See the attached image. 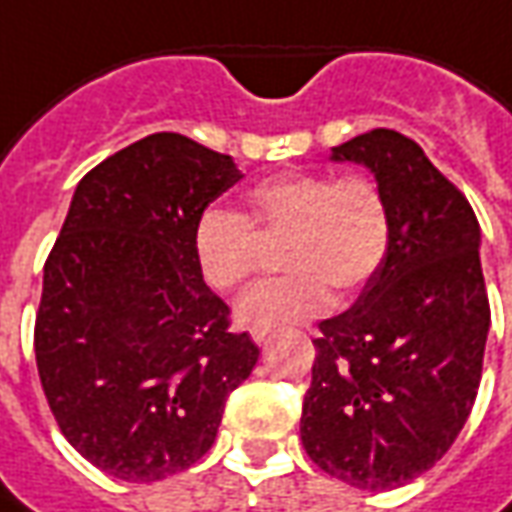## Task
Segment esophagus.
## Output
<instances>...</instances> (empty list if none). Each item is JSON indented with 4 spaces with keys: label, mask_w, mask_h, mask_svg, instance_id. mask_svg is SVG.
<instances>
[{
    "label": "esophagus",
    "mask_w": 512,
    "mask_h": 512,
    "mask_svg": "<svg viewBox=\"0 0 512 512\" xmlns=\"http://www.w3.org/2000/svg\"><path fill=\"white\" fill-rule=\"evenodd\" d=\"M252 340L257 345H266L268 343V329H252Z\"/></svg>",
    "instance_id": "34e87169"
}]
</instances>
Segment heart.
Masks as SVG:
<instances>
[{
  "label": "heart",
  "mask_w": 512,
  "mask_h": 512,
  "mask_svg": "<svg viewBox=\"0 0 512 512\" xmlns=\"http://www.w3.org/2000/svg\"><path fill=\"white\" fill-rule=\"evenodd\" d=\"M244 213L211 205L197 216L191 249L205 282L233 290L257 260V234L282 238L288 274L263 279L238 299V321L255 329L312 318L329 290L351 296L376 277L389 246V208L370 178L329 172H285L249 191Z\"/></svg>",
  "instance_id": "heart-1"
}]
</instances>
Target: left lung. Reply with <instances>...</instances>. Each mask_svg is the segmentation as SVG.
<instances>
[{"label": "left lung", "instance_id": "1", "mask_svg": "<svg viewBox=\"0 0 512 512\" xmlns=\"http://www.w3.org/2000/svg\"><path fill=\"white\" fill-rule=\"evenodd\" d=\"M332 158L376 175L389 246L354 307L318 326L301 441L326 474L392 491L441 461L472 414L491 326L480 224L392 128L354 136Z\"/></svg>", "mask_w": 512, "mask_h": 512}]
</instances>
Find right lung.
Here are the masks:
<instances>
[{
  "instance_id": "add662e5",
  "label": "right lung",
  "mask_w": 512,
  "mask_h": 512,
  "mask_svg": "<svg viewBox=\"0 0 512 512\" xmlns=\"http://www.w3.org/2000/svg\"><path fill=\"white\" fill-rule=\"evenodd\" d=\"M244 178L224 153L150 134L90 169L43 266L35 359L62 436L126 483L211 450L260 348L194 260V222Z\"/></svg>"
}]
</instances>
